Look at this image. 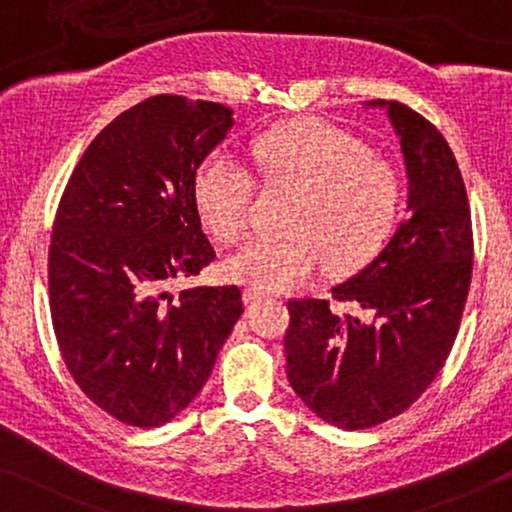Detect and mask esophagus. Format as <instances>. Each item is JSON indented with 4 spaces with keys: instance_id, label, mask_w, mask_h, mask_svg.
<instances>
[{
    "instance_id": "esophagus-1",
    "label": "esophagus",
    "mask_w": 512,
    "mask_h": 512,
    "mask_svg": "<svg viewBox=\"0 0 512 512\" xmlns=\"http://www.w3.org/2000/svg\"><path fill=\"white\" fill-rule=\"evenodd\" d=\"M266 294L262 290H255V287H248L246 292H243V299H246V304H257V301H262Z\"/></svg>"
}]
</instances>
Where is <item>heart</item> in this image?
Instances as JSON below:
<instances>
[{"label":"heart","mask_w":512,"mask_h":512,"mask_svg":"<svg viewBox=\"0 0 512 512\" xmlns=\"http://www.w3.org/2000/svg\"><path fill=\"white\" fill-rule=\"evenodd\" d=\"M253 155L273 190L292 192L280 239H255L227 259L236 283L280 292L297 287L325 262L352 273L371 262L397 227L399 171L350 132L322 120H294L257 136ZM194 206L222 243L239 241L250 222L255 181L227 153H213L194 171Z\"/></svg>","instance_id":"heart-1"}]
</instances>
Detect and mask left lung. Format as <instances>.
I'll list each match as a JSON object with an SVG mask.
<instances>
[{
	"label": "left lung",
	"instance_id": "left-lung-1",
	"mask_svg": "<svg viewBox=\"0 0 512 512\" xmlns=\"http://www.w3.org/2000/svg\"><path fill=\"white\" fill-rule=\"evenodd\" d=\"M383 106L401 139L408 215L390 243L327 299H290L287 380L338 429H369L422 397L455 343L473 271L471 208L443 134L401 102Z\"/></svg>",
	"mask_w": 512,
	"mask_h": 512
}]
</instances>
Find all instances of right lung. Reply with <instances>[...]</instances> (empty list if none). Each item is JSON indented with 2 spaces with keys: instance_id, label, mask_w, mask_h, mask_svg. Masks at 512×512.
<instances>
[{
  "instance_id": "1",
  "label": "right lung",
  "mask_w": 512,
  "mask_h": 512,
  "mask_svg": "<svg viewBox=\"0 0 512 512\" xmlns=\"http://www.w3.org/2000/svg\"><path fill=\"white\" fill-rule=\"evenodd\" d=\"M232 125L222 104L150 97L95 136L57 206V348L85 397L129 427H160L190 406L243 313L236 285L169 292L215 259L192 183Z\"/></svg>"
}]
</instances>
